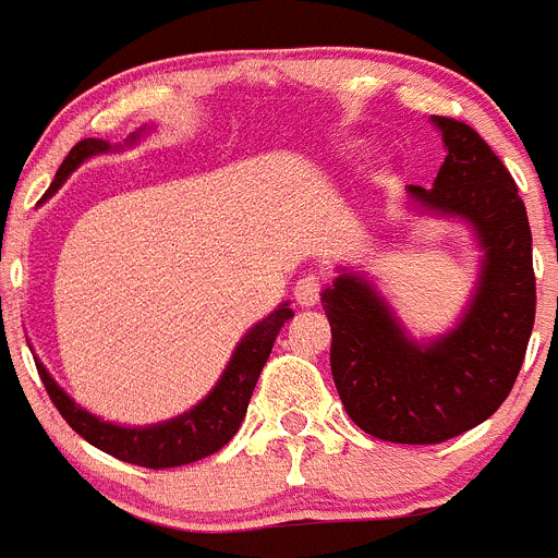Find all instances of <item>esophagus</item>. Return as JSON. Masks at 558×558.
I'll list each match as a JSON object with an SVG mask.
<instances>
[{"mask_svg": "<svg viewBox=\"0 0 558 558\" xmlns=\"http://www.w3.org/2000/svg\"><path fill=\"white\" fill-rule=\"evenodd\" d=\"M319 294H322V283L316 275H305L303 280H296L294 286V303L300 308H314L319 303Z\"/></svg>", "mask_w": 558, "mask_h": 558, "instance_id": "obj_1", "label": "esophagus"}]
</instances>
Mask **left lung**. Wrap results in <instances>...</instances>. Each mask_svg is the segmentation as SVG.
<instances>
[{
  "instance_id": "left-lung-1",
  "label": "left lung",
  "mask_w": 558,
  "mask_h": 558,
  "mask_svg": "<svg viewBox=\"0 0 558 558\" xmlns=\"http://www.w3.org/2000/svg\"><path fill=\"white\" fill-rule=\"evenodd\" d=\"M446 159L432 190L408 186L418 215L471 228L478 275L460 319L415 338L361 269H338L322 291L330 319V368L350 418L388 444H444L490 418L509 397L531 327V228L512 175L471 126L432 114Z\"/></svg>"
}]
</instances>
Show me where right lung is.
<instances>
[{
    "mask_svg": "<svg viewBox=\"0 0 558 558\" xmlns=\"http://www.w3.org/2000/svg\"><path fill=\"white\" fill-rule=\"evenodd\" d=\"M148 132H154V126L137 129V132L129 134V137L123 140V145H109L107 140L96 137L80 140V143L71 148V154L65 156L60 170H57L54 181H51L44 201H49V197L65 184L68 175L74 173L80 165H85L87 159L132 148V145H137ZM291 316H294V311L289 308V303H280L272 314L264 316L262 322H255V325L244 332L242 341L236 343V350H233L231 361H228L226 372L220 374L215 388L208 390L201 402L192 404L186 413L168 421H159V424L126 426L98 418V415H93L90 410H85L82 404H76L74 399L68 397L38 357H35V366H38V374L40 379H44L46 390H49L54 408L60 410V415L68 421V426H71L76 435L85 437L87 444L107 451V454L118 457V460L132 462V465L154 468V471H159V468H179L190 465V462L195 460H203V457L208 454H215L217 449H222V446L236 435V429L242 426L244 413H247V402L250 397H253L258 374H262L264 363H267L269 352H272L275 338H278L280 327H283Z\"/></svg>",
    "mask_w": 558,
    "mask_h": 558,
    "instance_id": "1",
    "label": "right lung"
}]
</instances>
